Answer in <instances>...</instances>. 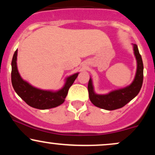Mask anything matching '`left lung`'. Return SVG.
<instances>
[{"mask_svg": "<svg viewBox=\"0 0 155 155\" xmlns=\"http://www.w3.org/2000/svg\"><path fill=\"white\" fill-rule=\"evenodd\" d=\"M133 51L137 61V70L135 79L129 86L114 90L106 95H97L94 91L91 78L89 80V97L95 106L108 111L118 109L133 100L140 92L143 84V65L136 44H133Z\"/></svg>", "mask_w": 155, "mask_h": 155, "instance_id": "obj_1", "label": "left lung"}]
</instances>
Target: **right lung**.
Listing matches in <instances>:
<instances>
[{
	"label": "right lung",
	"mask_w": 155,
	"mask_h": 155,
	"mask_svg": "<svg viewBox=\"0 0 155 155\" xmlns=\"http://www.w3.org/2000/svg\"><path fill=\"white\" fill-rule=\"evenodd\" d=\"M17 49L12 61V83L14 90L27 104L38 109H49L63 104L69 88L77 78L79 73L66 78L63 87L56 92L34 87L22 79L17 65Z\"/></svg>",
	"instance_id": "add662e5"
}]
</instances>
